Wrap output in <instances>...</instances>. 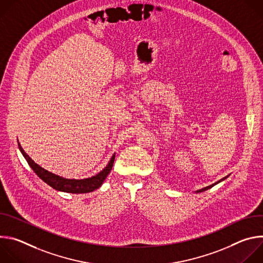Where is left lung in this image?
I'll return each instance as SVG.
<instances>
[{
    "instance_id": "1",
    "label": "left lung",
    "mask_w": 263,
    "mask_h": 263,
    "mask_svg": "<svg viewBox=\"0 0 263 263\" xmlns=\"http://www.w3.org/2000/svg\"><path fill=\"white\" fill-rule=\"evenodd\" d=\"M229 176H226V177H223L222 179H220V180H218L217 182H215V183H213V184H211V185H209V186H206V187H204V189H202V190H199V191H196L195 193L196 194H199V193H203V192H205V191H207V190H209V189H211V187H213L214 185H216V184H218L219 182H221V181H223L224 179H227Z\"/></svg>"
}]
</instances>
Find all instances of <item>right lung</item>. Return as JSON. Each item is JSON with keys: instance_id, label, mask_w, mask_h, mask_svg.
<instances>
[{"instance_id": "obj_1", "label": "right lung", "mask_w": 263, "mask_h": 263, "mask_svg": "<svg viewBox=\"0 0 263 263\" xmlns=\"http://www.w3.org/2000/svg\"><path fill=\"white\" fill-rule=\"evenodd\" d=\"M17 143H18L20 151L23 154L24 158L26 159L30 167L33 170V172L37 176H39L45 183L50 185L52 189L58 192H63L68 194H87L98 190L99 187H101V185L103 184L107 176L109 175L110 171L112 170L115 158H116V154L112 155L108 164L100 173H98L95 176H91L89 178H84V179H67V178L58 176L52 172H49L44 167H42L41 165L35 163L29 157V155H27V153L24 151V148L22 147L20 142Z\"/></svg>"}]
</instances>
